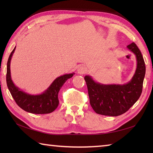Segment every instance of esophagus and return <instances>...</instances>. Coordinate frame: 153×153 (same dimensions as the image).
Returning a JSON list of instances; mask_svg holds the SVG:
<instances>
[{
    "label": "esophagus",
    "mask_w": 153,
    "mask_h": 153,
    "mask_svg": "<svg viewBox=\"0 0 153 153\" xmlns=\"http://www.w3.org/2000/svg\"><path fill=\"white\" fill-rule=\"evenodd\" d=\"M86 71H87V69L85 66H80L78 68V69H77V74H83L86 72Z\"/></svg>",
    "instance_id": "esophagus-1"
}]
</instances>
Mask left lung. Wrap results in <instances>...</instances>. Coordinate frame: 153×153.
I'll return each instance as SVG.
<instances>
[{
    "instance_id": "1",
    "label": "left lung",
    "mask_w": 153,
    "mask_h": 153,
    "mask_svg": "<svg viewBox=\"0 0 153 153\" xmlns=\"http://www.w3.org/2000/svg\"><path fill=\"white\" fill-rule=\"evenodd\" d=\"M134 53L137 68L134 76L125 84H102L87 75L84 77L88 89L90 105L99 114L118 116L128 111L141 96L145 75V64L140 50L135 43L127 46Z\"/></svg>"
}]
</instances>
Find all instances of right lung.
Returning <instances> with one entry per match:
<instances>
[{
	"mask_svg": "<svg viewBox=\"0 0 153 153\" xmlns=\"http://www.w3.org/2000/svg\"><path fill=\"white\" fill-rule=\"evenodd\" d=\"M15 49L16 47L8 58L6 72V83L13 99L22 109L27 112L35 114L53 112L59 104L58 95L60 89L64 83L75 74H67L56 77L50 86L41 94L31 95L25 93L15 85L11 77L10 62Z\"/></svg>",
	"mask_w": 153,
	"mask_h": 153,
	"instance_id": "right-lung-1",
	"label": "right lung"
}]
</instances>
